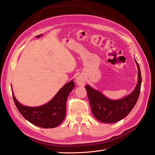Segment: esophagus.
Returning <instances> with one entry per match:
<instances>
[{"instance_id": "34e87169", "label": "esophagus", "mask_w": 155, "mask_h": 155, "mask_svg": "<svg viewBox=\"0 0 155 155\" xmlns=\"http://www.w3.org/2000/svg\"><path fill=\"white\" fill-rule=\"evenodd\" d=\"M76 83L78 84V85L80 86V87H83V86H84V85H85V81H84V79L81 76H77Z\"/></svg>"}]
</instances>
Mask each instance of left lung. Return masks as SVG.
<instances>
[{
    "instance_id": "left-lung-1",
    "label": "left lung",
    "mask_w": 155,
    "mask_h": 155,
    "mask_svg": "<svg viewBox=\"0 0 155 155\" xmlns=\"http://www.w3.org/2000/svg\"><path fill=\"white\" fill-rule=\"evenodd\" d=\"M134 61L138 68V82L133 91L124 97L111 100L90 85L85 86L92 114L97 120L107 124L116 123L125 118L137 104L140 93L142 76L135 58Z\"/></svg>"
}]
</instances>
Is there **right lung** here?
<instances>
[{
    "label": "right lung",
    "mask_w": 155,
    "mask_h": 155,
    "mask_svg": "<svg viewBox=\"0 0 155 155\" xmlns=\"http://www.w3.org/2000/svg\"><path fill=\"white\" fill-rule=\"evenodd\" d=\"M75 87L73 80L60 89L50 101L41 106L29 107L18 101L12 91L14 102L18 111L24 118L37 127L54 128L62 123L66 115V104L68 96Z\"/></svg>",
    "instance_id": "right-lung-1"
}]
</instances>
